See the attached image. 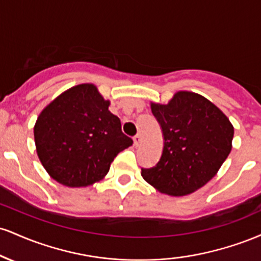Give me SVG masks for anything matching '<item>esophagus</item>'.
I'll use <instances>...</instances> for the list:
<instances>
[{
	"mask_svg": "<svg viewBox=\"0 0 261 261\" xmlns=\"http://www.w3.org/2000/svg\"><path fill=\"white\" fill-rule=\"evenodd\" d=\"M140 142H141V136L139 134L135 135V136H134V146H135V147H137V146L140 145Z\"/></svg>",
	"mask_w": 261,
	"mask_h": 261,
	"instance_id": "34e87169",
	"label": "esophagus"
}]
</instances>
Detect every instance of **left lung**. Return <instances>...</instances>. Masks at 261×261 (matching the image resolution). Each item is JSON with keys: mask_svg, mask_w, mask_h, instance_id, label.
Here are the masks:
<instances>
[{"mask_svg": "<svg viewBox=\"0 0 261 261\" xmlns=\"http://www.w3.org/2000/svg\"><path fill=\"white\" fill-rule=\"evenodd\" d=\"M161 124V160L141 175L160 193L184 196L217 174L232 149L234 127L220 108L197 93L176 92L167 104L151 101Z\"/></svg>", "mask_w": 261, "mask_h": 261, "instance_id": "8db88e82", "label": "left lung"}]
</instances>
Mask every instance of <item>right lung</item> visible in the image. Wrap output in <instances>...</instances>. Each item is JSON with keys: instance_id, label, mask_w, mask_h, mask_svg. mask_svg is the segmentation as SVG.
<instances>
[{"instance_id": "right-lung-1", "label": "right lung", "mask_w": 261, "mask_h": 261, "mask_svg": "<svg viewBox=\"0 0 261 261\" xmlns=\"http://www.w3.org/2000/svg\"><path fill=\"white\" fill-rule=\"evenodd\" d=\"M109 106L97 86L82 83L41 110L34 125L35 148L54 180L68 188L94 184L108 174L119 152L133 145Z\"/></svg>"}]
</instances>
